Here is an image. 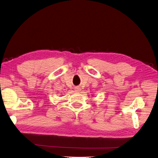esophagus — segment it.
Returning <instances> with one entry per match:
<instances>
[{
    "mask_svg": "<svg viewBox=\"0 0 158 158\" xmlns=\"http://www.w3.org/2000/svg\"><path fill=\"white\" fill-rule=\"evenodd\" d=\"M75 90L77 91V92H79L81 90H80V89L79 88V87H76V89H75Z\"/></svg>",
    "mask_w": 158,
    "mask_h": 158,
    "instance_id": "1",
    "label": "esophagus"
}]
</instances>
